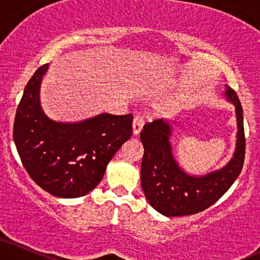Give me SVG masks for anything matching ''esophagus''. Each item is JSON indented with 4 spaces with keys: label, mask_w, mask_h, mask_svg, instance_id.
<instances>
[{
    "label": "esophagus",
    "mask_w": 260,
    "mask_h": 260,
    "mask_svg": "<svg viewBox=\"0 0 260 260\" xmlns=\"http://www.w3.org/2000/svg\"><path fill=\"white\" fill-rule=\"evenodd\" d=\"M144 118L142 117V116H136L133 120V134L134 136H138V134L142 132L143 129V126H144Z\"/></svg>",
    "instance_id": "34e87169"
}]
</instances>
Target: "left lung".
I'll return each instance as SVG.
<instances>
[{"label":"left lung","mask_w":260,"mask_h":260,"mask_svg":"<svg viewBox=\"0 0 260 260\" xmlns=\"http://www.w3.org/2000/svg\"><path fill=\"white\" fill-rule=\"evenodd\" d=\"M225 95L235 105L237 140L234 157L222 169L204 176L183 171L172 154V128L169 121H153L140 132L144 147L140 169L143 192L149 204L162 215L172 217L201 213L219 201L242 171L246 149L243 110L234 89L226 85Z\"/></svg>","instance_id":"8db88e82"}]
</instances>
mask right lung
Instances as JSON below:
<instances>
[{
    "instance_id": "obj_1",
    "label": "right lung",
    "mask_w": 260,
    "mask_h": 260,
    "mask_svg": "<svg viewBox=\"0 0 260 260\" xmlns=\"http://www.w3.org/2000/svg\"><path fill=\"white\" fill-rule=\"evenodd\" d=\"M49 64L26 84L16 112L13 139L32 181L59 198L88 194L103 180L107 164L132 136L133 115L100 113L79 122H56L40 105V85Z\"/></svg>"
}]
</instances>
